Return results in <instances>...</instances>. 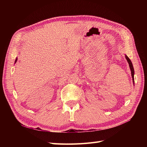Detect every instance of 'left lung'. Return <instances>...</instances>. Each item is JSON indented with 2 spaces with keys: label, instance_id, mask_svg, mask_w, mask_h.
Instances as JSON below:
<instances>
[{
  "label": "left lung",
  "instance_id": "left-lung-1",
  "mask_svg": "<svg viewBox=\"0 0 147 147\" xmlns=\"http://www.w3.org/2000/svg\"><path fill=\"white\" fill-rule=\"evenodd\" d=\"M125 57H126V59H127V61L128 62L129 65V67H130V69H131V76H132V82H133V83H134V67H133L132 62L130 60V59L129 58V57L126 55H125Z\"/></svg>",
  "mask_w": 147,
  "mask_h": 147
}]
</instances>
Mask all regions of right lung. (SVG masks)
I'll return each mask as SVG.
<instances>
[{"instance_id": "1", "label": "right lung", "mask_w": 147, "mask_h": 147, "mask_svg": "<svg viewBox=\"0 0 147 147\" xmlns=\"http://www.w3.org/2000/svg\"><path fill=\"white\" fill-rule=\"evenodd\" d=\"M17 59H17V57H16V59H15V63H16V62H17Z\"/></svg>"}]
</instances>
